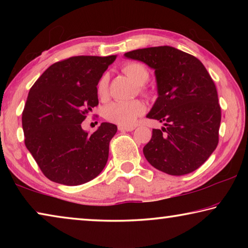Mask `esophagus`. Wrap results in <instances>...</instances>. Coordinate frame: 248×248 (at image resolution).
I'll return each mask as SVG.
<instances>
[{"label":"esophagus","mask_w":248,"mask_h":248,"mask_svg":"<svg viewBox=\"0 0 248 248\" xmlns=\"http://www.w3.org/2000/svg\"><path fill=\"white\" fill-rule=\"evenodd\" d=\"M119 131H132L134 127H127V125H118Z\"/></svg>","instance_id":"1"}]
</instances>
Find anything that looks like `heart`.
Listing matches in <instances>:
<instances>
[{
    "label": "heart",
    "instance_id": "b5f03b06",
    "mask_svg": "<svg viewBox=\"0 0 248 248\" xmlns=\"http://www.w3.org/2000/svg\"><path fill=\"white\" fill-rule=\"evenodd\" d=\"M121 71L127 75L129 78L138 84L141 92H145L143 84L148 82L150 73L145 65L139 62H129L125 63ZM97 95L100 99H106L109 93V77L108 74H103L99 78L96 86ZM145 111V106L141 100H131V102H114L107 105L104 109L105 119L110 123L119 125H132L138 117L143 115Z\"/></svg>",
    "mask_w": 248,
    "mask_h": 248
}]
</instances>
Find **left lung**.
I'll return each mask as SVG.
<instances>
[{
	"mask_svg": "<svg viewBox=\"0 0 248 248\" xmlns=\"http://www.w3.org/2000/svg\"><path fill=\"white\" fill-rule=\"evenodd\" d=\"M124 56L155 70L158 97L148 118L164 123L143 148L151 165L174 176L196 170L219 143L221 107L215 82L196 57L161 46Z\"/></svg>",
	"mask_w": 248,
	"mask_h": 248,
	"instance_id": "8db88e82",
	"label": "left lung"
}]
</instances>
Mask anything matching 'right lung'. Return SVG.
Segmentation results:
<instances>
[{"label":"right lung","mask_w":248,"mask_h":248,"mask_svg":"<svg viewBox=\"0 0 248 248\" xmlns=\"http://www.w3.org/2000/svg\"><path fill=\"white\" fill-rule=\"evenodd\" d=\"M116 56H77L56 62L29 91L22 124L25 145L54 183L77 186L94 179L108 159L117 125L103 123L93 133L81 127L98 105L96 86Z\"/></svg>","instance_id":"right-lung-1"}]
</instances>
